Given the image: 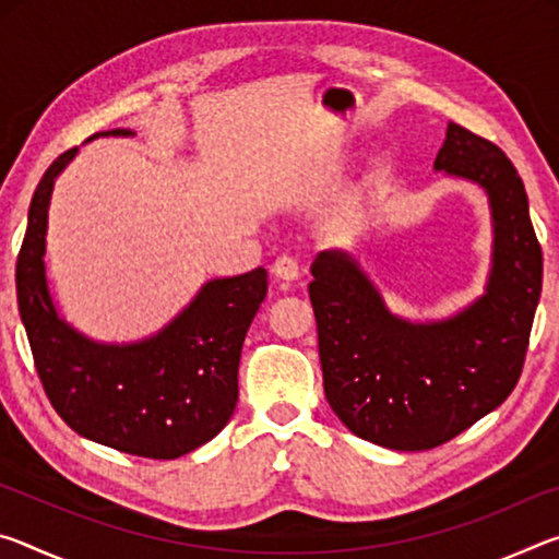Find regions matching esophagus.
<instances>
[{
  "mask_svg": "<svg viewBox=\"0 0 559 559\" xmlns=\"http://www.w3.org/2000/svg\"><path fill=\"white\" fill-rule=\"evenodd\" d=\"M271 271L273 276H278L281 281H296L300 276V269H298V261L288 257V253H283L276 261L271 263Z\"/></svg>",
  "mask_w": 559,
  "mask_h": 559,
  "instance_id": "34e87169",
  "label": "esophagus"
}]
</instances>
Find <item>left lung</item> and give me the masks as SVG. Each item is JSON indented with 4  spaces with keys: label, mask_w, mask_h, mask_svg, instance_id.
I'll list each match as a JSON object with an SVG mask.
<instances>
[{
    "label": "left lung",
    "mask_w": 559,
    "mask_h": 559,
    "mask_svg": "<svg viewBox=\"0 0 559 559\" xmlns=\"http://www.w3.org/2000/svg\"><path fill=\"white\" fill-rule=\"evenodd\" d=\"M433 169L488 194L493 263L478 300L412 323L384 306L349 253L320 251L310 266L328 404L355 437L394 451L441 447L508 400L543 290L525 185L503 150L449 122Z\"/></svg>",
    "instance_id": "1"
}]
</instances>
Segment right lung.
<instances>
[{
	"instance_id": "1",
	"label": "right lung",
	"mask_w": 559,
	"mask_h": 559,
	"mask_svg": "<svg viewBox=\"0 0 559 559\" xmlns=\"http://www.w3.org/2000/svg\"><path fill=\"white\" fill-rule=\"evenodd\" d=\"M128 138L132 130L96 132ZM79 147L46 169L32 197L16 259L19 316L56 414L103 447L143 459H179L229 424L239 400L241 345L266 298L269 273L212 278L175 320L138 343H96L66 323L46 281V224L53 182Z\"/></svg>"
}]
</instances>
